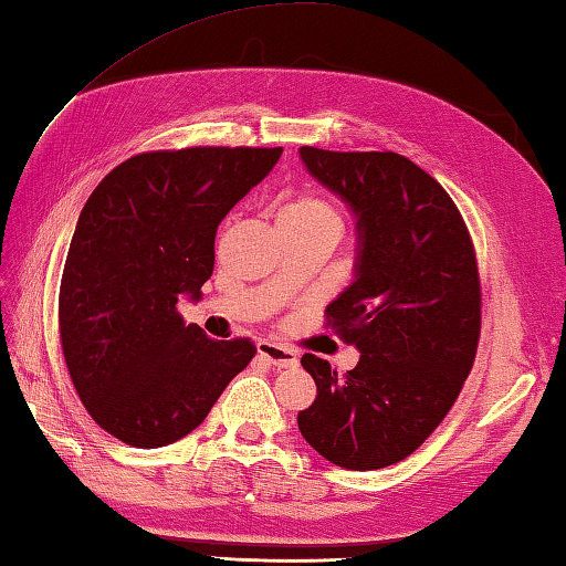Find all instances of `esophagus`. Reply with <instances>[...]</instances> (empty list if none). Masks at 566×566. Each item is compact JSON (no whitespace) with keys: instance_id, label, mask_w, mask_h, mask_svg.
I'll use <instances>...</instances> for the list:
<instances>
[{"instance_id":"esophagus-1","label":"esophagus","mask_w":566,"mask_h":566,"mask_svg":"<svg viewBox=\"0 0 566 566\" xmlns=\"http://www.w3.org/2000/svg\"><path fill=\"white\" fill-rule=\"evenodd\" d=\"M256 354H260L264 361H270L274 368H294L296 364H300V358H296L292 348L272 344V342L256 344Z\"/></svg>"}]
</instances>
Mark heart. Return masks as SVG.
<instances>
[{
  "label": "heart",
  "mask_w": 566,
  "mask_h": 566,
  "mask_svg": "<svg viewBox=\"0 0 566 566\" xmlns=\"http://www.w3.org/2000/svg\"><path fill=\"white\" fill-rule=\"evenodd\" d=\"M284 218H294V220H306V222H328V224H338L336 212L332 210V205L324 202L322 198H314V195H302V198L292 200L286 208L282 210Z\"/></svg>",
  "instance_id": "b5f03b06"
}]
</instances>
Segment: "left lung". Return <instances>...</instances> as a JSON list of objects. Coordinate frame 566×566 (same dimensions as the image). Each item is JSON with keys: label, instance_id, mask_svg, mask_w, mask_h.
<instances>
[{"label": "left lung", "instance_id": "obj_1", "mask_svg": "<svg viewBox=\"0 0 566 566\" xmlns=\"http://www.w3.org/2000/svg\"><path fill=\"white\" fill-rule=\"evenodd\" d=\"M300 158L356 218L354 282L326 316L361 356L346 376L302 356L316 398L296 423L334 465L378 470L413 453L465 384L480 336L475 252L450 195L398 153L304 146Z\"/></svg>", "mask_w": 566, "mask_h": 566}]
</instances>
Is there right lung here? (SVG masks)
<instances>
[{"mask_svg": "<svg viewBox=\"0 0 566 566\" xmlns=\"http://www.w3.org/2000/svg\"><path fill=\"white\" fill-rule=\"evenodd\" d=\"M282 148L140 153L98 182L78 214L59 292L61 348L96 423L133 448L192 433L252 361L250 338L185 326L200 302L214 234Z\"/></svg>", "mask_w": 566, "mask_h": 566, "instance_id": "right-lung-1", "label": "right lung"}]
</instances>
